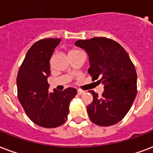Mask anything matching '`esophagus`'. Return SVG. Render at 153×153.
<instances>
[{"label":"esophagus","instance_id":"34e87169","mask_svg":"<svg viewBox=\"0 0 153 153\" xmlns=\"http://www.w3.org/2000/svg\"><path fill=\"white\" fill-rule=\"evenodd\" d=\"M84 93V91H80V90H78V94L79 95H82Z\"/></svg>","mask_w":153,"mask_h":153}]
</instances>
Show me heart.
I'll return each instance as SVG.
<instances>
[{
  "mask_svg": "<svg viewBox=\"0 0 153 153\" xmlns=\"http://www.w3.org/2000/svg\"><path fill=\"white\" fill-rule=\"evenodd\" d=\"M78 52H79V50H76V49H72V50L70 51L69 53H78Z\"/></svg>",
  "mask_w": 153,
  "mask_h": 153,
  "instance_id": "obj_1",
  "label": "heart"
}]
</instances>
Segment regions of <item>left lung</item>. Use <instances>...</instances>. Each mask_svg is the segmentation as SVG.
Returning a JSON list of instances; mask_svg holds the SVG:
<instances>
[{"label": "left lung", "mask_w": 153, "mask_h": 153, "mask_svg": "<svg viewBox=\"0 0 153 153\" xmlns=\"http://www.w3.org/2000/svg\"><path fill=\"white\" fill-rule=\"evenodd\" d=\"M75 45L89 56L88 73L93 80L100 79L104 91L99 97L94 91L93 101L87 106L91 120L100 126H111L122 120L130 110L137 93L135 66L124 49L107 38L78 40Z\"/></svg>", "instance_id": "obj_1"}]
</instances>
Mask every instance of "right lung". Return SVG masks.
Segmentation results:
<instances>
[{
  "label": "right lung",
  "instance_id": "obj_1",
  "mask_svg": "<svg viewBox=\"0 0 153 153\" xmlns=\"http://www.w3.org/2000/svg\"><path fill=\"white\" fill-rule=\"evenodd\" d=\"M60 42L59 38H45L35 42L28 51L17 74L18 100L28 117L42 128L62 125L67 119L70 102L77 95L73 87L49 92L50 60Z\"/></svg>",
  "mask_w": 153,
  "mask_h": 153
}]
</instances>
